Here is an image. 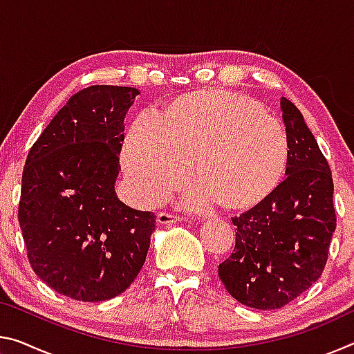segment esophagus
<instances>
[{
    "instance_id": "esophagus-1",
    "label": "esophagus",
    "mask_w": 354,
    "mask_h": 354,
    "mask_svg": "<svg viewBox=\"0 0 354 354\" xmlns=\"http://www.w3.org/2000/svg\"><path fill=\"white\" fill-rule=\"evenodd\" d=\"M183 217L178 214H171V212H159L158 214V223L160 225H171L176 223V221H181Z\"/></svg>"
}]
</instances>
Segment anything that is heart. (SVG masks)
<instances>
[{
	"label": "heart",
	"instance_id": "1",
	"mask_svg": "<svg viewBox=\"0 0 354 354\" xmlns=\"http://www.w3.org/2000/svg\"><path fill=\"white\" fill-rule=\"evenodd\" d=\"M287 156L284 127L254 100L206 92L176 101L162 115L139 113L124 140L123 167L147 203L176 189L192 160L201 181L192 184L185 205L205 209L220 196L227 206H247L279 181Z\"/></svg>",
	"mask_w": 354,
	"mask_h": 354
}]
</instances>
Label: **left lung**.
Wrapping results in <instances>:
<instances>
[{"mask_svg": "<svg viewBox=\"0 0 354 354\" xmlns=\"http://www.w3.org/2000/svg\"><path fill=\"white\" fill-rule=\"evenodd\" d=\"M281 111L289 139L286 176L232 223L236 247L218 266L226 290L248 308L279 309L322 277L335 230L333 176L301 112Z\"/></svg>", "mask_w": 354, "mask_h": 354, "instance_id": "8db88e82", "label": "left lung"}]
</instances>
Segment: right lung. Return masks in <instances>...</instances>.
<instances>
[{"mask_svg":"<svg viewBox=\"0 0 354 354\" xmlns=\"http://www.w3.org/2000/svg\"><path fill=\"white\" fill-rule=\"evenodd\" d=\"M139 91L92 86L75 93L29 149L19 221L28 259L51 289L104 301L133 284L156 215L118 200L124 117Z\"/></svg>","mask_w":354,"mask_h":354,"instance_id":"1","label":"right lung"}]
</instances>
